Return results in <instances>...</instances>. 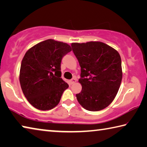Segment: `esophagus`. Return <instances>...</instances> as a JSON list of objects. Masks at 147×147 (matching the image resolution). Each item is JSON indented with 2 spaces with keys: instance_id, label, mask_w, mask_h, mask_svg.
<instances>
[{
  "instance_id": "34e87169",
  "label": "esophagus",
  "mask_w": 147,
  "mask_h": 147,
  "mask_svg": "<svg viewBox=\"0 0 147 147\" xmlns=\"http://www.w3.org/2000/svg\"><path fill=\"white\" fill-rule=\"evenodd\" d=\"M76 82V78H73L70 80V83H71V84H73L75 83Z\"/></svg>"
}]
</instances>
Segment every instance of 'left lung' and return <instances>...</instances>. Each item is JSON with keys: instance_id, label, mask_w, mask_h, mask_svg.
<instances>
[{"instance_id": "1", "label": "left lung", "mask_w": 147, "mask_h": 147, "mask_svg": "<svg viewBox=\"0 0 147 147\" xmlns=\"http://www.w3.org/2000/svg\"><path fill=\"white\" fill-rule=\"evenodd\" d=\"M81 67L78 82L82 89L76 96L87 110L97 111L114 100L120 88L123 72L121 59L115 49L102 42L71 44Z\"/></svg>"}]
</instances>
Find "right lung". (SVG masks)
Returning <instances> with one entry per match:
<instances>
[{
	"label": "right lung",
	"mask_w": 147,
	"mask_h": 147,
	"mask_svg": "<svg viewBox=\"0 0 147 147\" xmlns=\"http://www.w3.org/2000/svg\"><path fill=\"white\" fill-rule=\"evenodd\" d=\"M72 51L70 45L54 39L40 42L26 52L21 62L22 91L34 108L49 110L58 105L69 85L61 78V61Z\"/></svg>",
	"instance_id": "add662e5"
}]
</instances>
